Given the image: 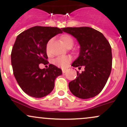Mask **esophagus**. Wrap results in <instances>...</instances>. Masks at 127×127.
<instances>
[{"instance_id":"1","label":"esophagus","mask_w":127,"mask_h":127,"mask_svg":"<svg viewBox=\"0 0 127 127\" xmlns=\"http://www.w3.org/2000/svg\"><path fill=\"white\" fill-rule=\"evenodd\" d=\"M62 72H63V73H65L66 72V70L63 69V70H62Z\"/></svg>"}]
</instances>
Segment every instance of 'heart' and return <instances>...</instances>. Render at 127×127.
Wrapping results in <instances>:
<instances>
[{
  "label": "heart",
  "instance_id": "b5f03b06",
  "mask_svg": "<svg viewBox=\"0 0 127 127\" xmlns=\"http://www.w3.org/2000/svg\"><path fill=\"white\" fill-rule=\"evenodd\" d=\"M62 41L65 46H68V45H72L73 43V39L68 35H64L62 37ZM71 61V58L68 56H61L57 58L54 60V63L57 65L62 67L63 68H65L67 66L68 64Z\"/></svg>",
  "mask_w": 127,
  "mask_h": 127
}]
</instances>
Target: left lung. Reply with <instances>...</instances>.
<instances>
[{
	"label": "left lung",
	"mask_w": 127,
	"mask_h": 127,
	"mask_svg": "<svg viewBox=\"0 0 127 127\" xmlns=\"http://www.w3.org/2000/svg\"><path fill=\"white\" fill-rule=\"evenodd\" d=\"M62 30L75 37L80 45L78 57L72 65L84 67V71L77 72L76 78L69 82L70 91L79 98L95 97L104 87L111 72V46L101 32L91 27H66Z\"/></svg>",
	"instance_id": "1"
}]
</instances>
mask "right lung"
Segmentation results:
<instances>
[{
	"label": "right lung",
	"instance_id": "obj_1",
	"mask_svg": "<svg viewBox=\"0 0 127 127\" xmlns=\"http://www.w3.org/2000/svg\"><path fill=\"white\" fill-rule=\"evenodd\" d=\"M57 27L35 26L17 36L11 52V64L19 86L27 95L42 98L54 88L55 80L62 75L55 65L41 69L39 64H48L46 45L52 37L62 33Z\"/></svg>",
	"mask_w": 127,
	"mask_h": 127
}]
</instances>
